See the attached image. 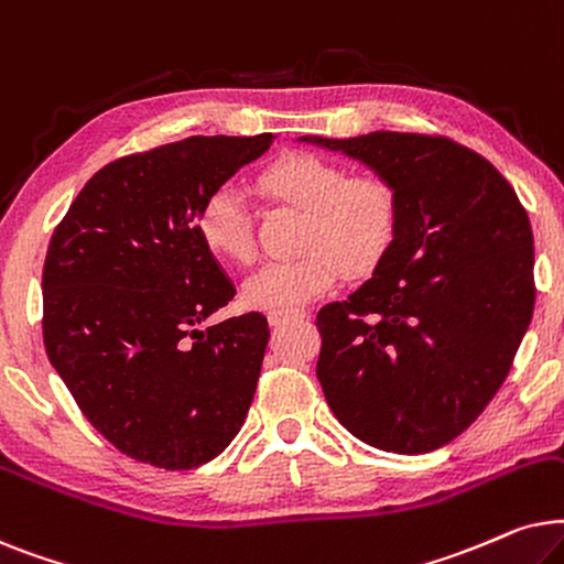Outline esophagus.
<instances>
[{"label": "esophagus", "mask_w": 564, "mask_h": 564, "mask_svg": "<svg viewBox=\"0 0 564 564\" xmlns=\"http://www.w3.org/2000/svg\"><path fill=\"white\" fill-rule=\"evenodd\" d=\"M306 317L304 310H291V312H270L268 322L270 325H289V322H302Z\"/></svg>", "instance_id": "obj_1"}]
</instances>
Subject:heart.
Returning a JSON list of instances; mask_svg holds the SVG:
<instances>
[{"instance_id":"b5f03b06","label":"heart","mask_w":564,"mask_h":564,"mask_svg":"<svg viewBox=\"0 0 564 564\" xmlns=\"http://www.w3.org/2000/svg\"><path fill=\"white\" fill-rule=\"evenodd\" d=\"M258 191L275 204L304 214L302 254L270 262L245 286V302L258 310L291 312L325 294L343 270L366 273L384 258L397 229V195L373 172L345 175L343 164L312 152H289L262 167ZM198 235L216 258L250 265L254 260L252 212L245 195L219 185L198 212Z\"/></svg>"}]
</instances>
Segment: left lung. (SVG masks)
<instances>
[{"instance_id":"obj_1","label":"left lung","mask_w":564,"mask_h":564,"mask_svg":"<svg viewBox=\"0 0 564 564\" xmlns=\"http://www.w3.org/2000/svg\"><path fill=\"white\" fill-rule=\"evenodd\" d=\"M389 180L397 229L373 278L322 306L317 379L369 446L425 454L475 423L534 314V235L513 185L431 133L314 139Z\"/></svg>"}]
</instances>
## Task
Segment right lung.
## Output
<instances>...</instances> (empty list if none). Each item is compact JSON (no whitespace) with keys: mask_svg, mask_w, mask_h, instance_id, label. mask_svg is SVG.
I'll use <instances>...</instances> for the list:
<instances>
[{"mask_svg":"<svg viewBox=\"0 0 564 564\" xmlns=\"http://www.w3.org/2000/svg\"><path fill=\"white\" fill-rule=\"evenodd\" d=\"M273 144L191 137L97 170L51 237L43 343L85 417L160 469L219 456L242 427L268 345L260 312L204 322L235 286L198 235L200 204Z\"/></svg>","mask_w":564,"mask_h":564,"instance_id":"obj_1","label":"right lung"}]
</instances>
